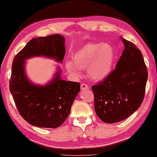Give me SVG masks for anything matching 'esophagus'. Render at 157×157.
Instances as JSON below:
<instances>
[{
  "label": "esophagus",
  "instance_id": "obj_1",
  "mask_svg": "<svg viewBox=\"0 0 157 157\" xmlns=\"http://www.w3.org/2000/svg\"><path fill=\"white\" fill-rule=\"evenodd\" d=\"M81 89H89V86H88L87 84H86L85 83H82L81 84Z\"/></svg>",
  "mask_w": 157,
  "mask_h": 157
}]
</instances>
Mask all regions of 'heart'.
I'll use <instances>...</instances> for the list:
<instances>
[{"instance_id": "obj_1", "label": "heart", "mask_w": 157, "mask_h": 157, "mask_svg": "<svg viewBox=\"0 0 157 157\" xmlns=\"http://www.w3.org/2000/svg\"><path fill=\"white\" fill-rule=\"evenodd\" d=\"M115 59L113 47L108 44H89L72 56V63L67 62L66 68L71 74L79 75V69H87L90 78L100 81L106 78L112 69Z\"/></svg>"}]
</instances>
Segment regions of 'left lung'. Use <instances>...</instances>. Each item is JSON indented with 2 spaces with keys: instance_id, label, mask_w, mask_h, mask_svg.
<instances>
[{
  "instance_id": "1",
  "label": "left lung",
  "mask_w": 157,
  "mask_h": 157,
  "mask_svg": "<svg viewBox=\"0 0 157 157\" xmlns=\"http://www.w3.org/2000/svg\"><path fill=\"white\" fill-rule=\"evenodd\" d=\"M124 48L116 68L91 87L94 109L102 121L113 124L126 119L142 104L148 78L141 51L121 38Z\"/></svg>"
}]
</instances>
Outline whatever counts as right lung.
Segmentation results:
<instances>
[{"label": "right lung", "instance_id": "1", "mask_svg": "<svg viewBox=\"0 0 157 157\" xmlns=\"http://www.w3.org/2000/svg\"><path fill=\"white\" fill-rule=\"evenodd\" d=\"M65 39L59 34L34 38L14 57L9 87L19 113L28 123L42 128H57L69 115L73 102L80 91V83L60 78V72L50 83L38 86L25 75L28 58L37 56L62 62L66 53Z\"/></svg>", "mask_w": 157, "mask_h": 157}]
</instances>
